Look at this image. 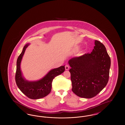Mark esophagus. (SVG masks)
I'll use <instances>...</instances> for the list:
<instances>
[{"label":"esophagus","instance_id":"obj_1","mask_svg":"<svg viewBox=\"0 0 125 125\" xmlns=\"http://www.w3.org/2000/svg\"><path fill=\"white\" fill-rule=\"evenodd\" d=\"M69 69V66L68 65H66L65 66V70H68Z\"/></svg>","mask_w":125,"mask_h":125}]
</instances>
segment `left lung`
<instances>
[{
	"label": "left lung",
	"mask_w": 125,
	"mask_h": 125,
	"mask_svg": "<svg viewBox=\"0 0 125 125\" xmlns=\"http://www.w3.org/2000/svg\"><path fill=\"white\" fill-rule=\"evenodd\" d=\"M90 53L73 58L68 62L71 68L72 91L76 95L91 98L97 95L107 85L111 59L104 45L95 40Z\"/></svg>",
	"instance_id": "obj_1"
}]
</instances>
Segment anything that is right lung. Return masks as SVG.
Listing matches in <instances>:
<instances>
[{
	"instance_id": "1",
	"label": "right lung",
	"mask_w": 125,
	"mask_h": 125,
	"mask_svg": "<svg viewBox=\"0 0 125 125\" xmlns=\"http://www.w3.org/2000/svg\"><path fill=\"white\" fill-rule=\"evenodd\" d=\"M30 43H27L17 60L15 81L19 89L27 97L32 99L42 98L47 95L51 91L52 82L54 78L65 71V66L51 70L41 79L35 81H29L24 78L21 69V64L26 48Z\"/></svg>"
}]
</instances>
